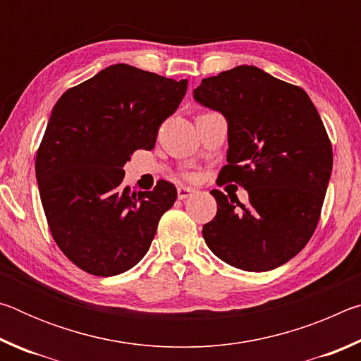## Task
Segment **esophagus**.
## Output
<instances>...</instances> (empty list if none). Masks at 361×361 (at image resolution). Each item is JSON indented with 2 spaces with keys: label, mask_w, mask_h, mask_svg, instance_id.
<instances>
[{
  "label": "esophagus",
  "mask_w": 361,
  "mask_h": 361,
  "mask_svg": "<svg viewBox=\"0 0 361 361\" xmlns=\"http://www.w3.org/2000/svg\"><path fill=\"white\" fill-rule=\"evenodd\" d=\"M176 192H178V199L185 200L188 197H191V195L195 192V189L189 188V186H180L178 189H176Z\"/></svg>",
  "instance_id": "34e87169"
}]
</instances>
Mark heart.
I'll return each mask as SVG.
<instances>
[{
  "label": "heart",
  "mask_w": 361,
  "mask_h": 361,
  "mask_svg": "<svg viewBox=\"0 0 361 361\" xmlns=\"http://www.w3.org/2000/svg\"><path fill=\"white\" fill-rule=\"evenodd\" d=\"M186 176H188V178H192V173H188Z\"/></svg>",
  "instance_id": "b5f03b06"
}]
</instances>
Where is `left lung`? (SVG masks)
<instances>
[{"instance_id":"obj_1","label":"left lung","mask_w":361,"mask_h":361,"mask_svg":"<svg viewBox=\"0 0 361 361\" xmlns=\"http://www.w3.org/2000/svg\"><path fill=\"white\" fill-rule=\"evenodd\" d=\"M192 95L228 122L218 178L248 192L243 205L213 189L218 212L204 224L205 243L242 271H272L301 252L319 223L333 170L320 114L301 87L252 65L202 79Z\"/></svg>"}]
</instances>
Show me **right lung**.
Segmentation results:
<instances>
[{
	"mask_svg": "<svg viewBox=\"0 0 361 361\" xmlns=\"http://www.w3.org/2000/svg\"><path fill=\"white\" fill-rule=\"evenodd\" d=\"M186 79L116 63L66 90L52 109L36 154V180L49 229L66 258L100 277L140 262L176 188L122 185L137 149L154 148L157 130L186 94Z\"/></svg>",
	"mask_w": 361,
	"mask_h": 361,
	"instance_id": "1",
	"label": "right lung"
}]
</instances>
